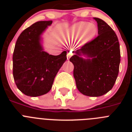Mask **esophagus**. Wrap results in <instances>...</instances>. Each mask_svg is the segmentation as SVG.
<instances>
[{"label":"esophagus","instance_id":"34e87169","mask_svg":"<svg viewBox=\"0 0 132 132\" xmlns=\"http://www.w3.org/2000/svg\"><path fill=\"white\" fill-rule=\"evenodd\" d=\"M72 55H73V53H71V52H69L68 53H67V59H69L70 57H71Z\"/></svg>","mask_w":132,"mask_h":132}]
</instances>
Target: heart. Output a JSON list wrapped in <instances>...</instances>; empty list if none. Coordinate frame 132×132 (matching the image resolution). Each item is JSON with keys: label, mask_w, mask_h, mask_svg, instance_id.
<instances>
[{"label": "heart", "mask_w": 132, "mask_h": 132, "mask_svg": "<svg viewBox=\"0 0 132 132\" xmlns=\"http://www.w3.org/2000/svg\"><path fill=\"white\" fill-rule=\"evenodd\" d=\"M98 31V27L94 23L80 22L72 26L65 33L63 39L66 42H73L81 36V41L86 44L91 41Z\"/></svg>", "instance_id": "1"}]
</instances>
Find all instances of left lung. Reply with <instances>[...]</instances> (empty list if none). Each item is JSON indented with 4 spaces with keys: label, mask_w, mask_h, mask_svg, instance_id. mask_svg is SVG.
Instances as JSON below:
<instances>
[{
    "label": "left lung",
    "mask_w": 132,
    "mask_h": 132,
    "mask_svg": "<svg viewBox=\"0 0 132 132\" xmlns=\"http://www.w3.org/2000/svg\"><path fill=\"white\" fill-rule=\"evenodd\" d=\"M94 19L98 24V36L74 51L75 54L70 61L74 65L73 75L79 92L97 97L110 91L116 82L120 50L118 37L111 27L100 18Z\"/></svg>",
    "instance_id": "1"
}]
</instances>
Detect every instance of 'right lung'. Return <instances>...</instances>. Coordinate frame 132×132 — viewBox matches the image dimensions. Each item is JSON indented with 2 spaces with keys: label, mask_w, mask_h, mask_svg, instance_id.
I'll return each instance as SVG.
<instances>
[{
  "label": "right lung",
  "mask_w": 132,
  "mask_h": 132,
  "mask_svg": "<svg viewBox=\"0 0 132 132\" xmlns=\"http://www.w3.org/2000/svg\"><path fill=\"white\" fill-rule=\"evenodd\" d=\"M52 21H39L20 34L13 53V77L18 89L36 97L50 91L55 77L67 60V52L52 55L44 51L43 33Z\"/></svg>",
  "instance_id": "right-lung-1"
}]
</instances>
